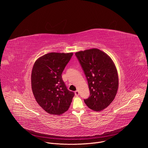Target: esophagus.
Here are the masks:
<instances>
[{"label": "esophagus", "instance_id": "esophagus-1", "mask_svg": "<svg viewBox=\"0 0 148 148\" xmlns=\"http://www.w3.org/2000/svg\"><path fill=\"white\" fill-rule=\"evenodd\" d=\"M75 95L76 96H78V95H79V91H78V90H77V91H75Z\"/></svg>", "mask_w": 148, "mask_h": 148}]
</instances>
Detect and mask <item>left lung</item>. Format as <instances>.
Masks as SVG:
<instances>
[{"mask_svg":"<svg viewBox=\"0 0 148 148\" xmlns=\"http://www.w3.org/2000/svg\"><path fill=\"white\" fill-rule=\"evenodd\" d=\"M87 78L90 91L84 102L91 110L100 111L114 99L118 88V75L114 62L98 49L75 53Z\"/></svg>","mask_w":148,"mask_h":148,"instance_id":"obj_1","label":"left lung"}]
</instances>
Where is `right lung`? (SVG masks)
<instances>
[{
    "mask_svg": "<svg viewBox=\"0 0 148 148\" xmlns=\"http://www.w3.org/2000/svg\"><path fill=\"white\" fill-rule=\"evenodd\" d=\"M73 55V53H50L38 58L34 64L31 75L32 91L40 106L50 114L66 112L74 96L67 88L61 76Z\"/></svg>",
    "mask_w": 148,
    "mask_h": 148,
    "instance_id": "right-lung-1",
    "label": "right lung"
}]
</instances>
